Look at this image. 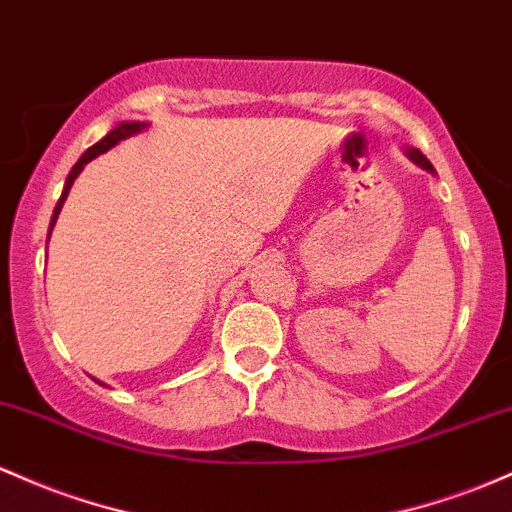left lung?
Returning a JSON list of instances; mask_svg holds the SVG:
<instances>
[{
  "label": "left lung",
  "mask_w": 512,
  "mask_h": 512,
  "mask_svg": "<svg viewBox=\"0 0 512 512\" xmlns=\"http://www.w3.org/2000/svg\"><path fill=\"white\" fill-rule=\"evenodd\" d=\"M404 152H406V157H409L413 164L421 166V169H423V171H428V174H435L433 164L428 162L426 154H421V149H416V147H404Z\"/></svg>",
  "instance_id": "obj_1"
}]
</instances>
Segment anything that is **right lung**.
I'll return each instance as SVG.
<instances>
[{
  "mask_svg": "<svg viewBox=\"0 0 512 512\" xmlns=\"http://www.w3.org/2000/svg\"><path fill=\"white\" fill-rule=\"evenodd\" d=\"M147 125H149V123H145V120H123V123H118L116 128H113L111 132H108L106 137H101V140L96 142V145H91V147L86 149V152L82 154V157H79V162L74 164L70 174H67L65 188H62V195H60V200H57V205H55V210H53V220H50L48 239H50V234H53V227H55L57 217H60V210H62V205H65L67 195H70V188H72V183H74V179H77L79 174H82V169H84V166L89 164L91 159H96V157H99V154L108 152V149H111V147H116L120 140H128V137L137 135V132L147 130ZM96 382H99V380H96ZM99 384H101V382H99Z\"/></svg>",
  "mask_w": 512,
  "mask_h": 512,
  "instance_id": "add662e5",
  "label": "right lung"
}]
</instances>
